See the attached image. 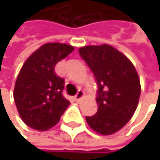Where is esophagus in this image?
<instances>
[{
	"label": "esophagus",
	"instance_id": "esophagus-1",
	"mask_svg": "<svg viewBox=\"0 0 160 160\" xmlns=\"http://www.w3.org/2000/svg\"><path fill=\"white\" fill-rule=\"evenodd\" d=\"M83 96H84V92H83V91H81V90H80V91L77 92V94L75 95V100H76L77 102H79Z\"/></svg>",
	"mask_w": 160,
	"mask_h": 160
}]
</instances>
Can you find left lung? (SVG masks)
Segmentation results:
<instances>
[{
	"instance_id": "left-lung-1",
	"label": "left lung",
	"mask_w": 160,
	"mask_h": 160,
	"mask_svg": "<svg viewBox=\"0 0 160 160\" xmlns=\"http://www.w3.org/2000/svg\"><path fill=\"white\" fill-rule=\"evenodd\" d=\"M79 52L98 85V110L86 117V121L97 133L113 134L128 123L138 106L141 85L137 71L122 52L108 44L84 46Z\"/></svg>"
}]
</instances>
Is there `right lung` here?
Instances as JSON below:
<instances>
[{
	"label": "right lung",
	"mask_w": 160,
	"mask_h": 160,
	"mask_svg": "<svg viewBox=\"0 0 160 160\" xmlns=\"http://www.w3.org/2000/svg\"><path fill=\"white\" fill-rule=\"evenodd\" d=\"M74 47L66 43H45L24 63L16 79L14 99L26 125L47 131L60 120L69 106L62 94L65 80L54 72L55 65Z\"/></svg>",
	"instance_id": "right-lung-1"
}]
</instances>
